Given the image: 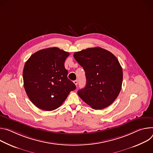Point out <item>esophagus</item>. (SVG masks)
<instances>
[{"mask_svg":"<svg viewBox=\"0 0 153 153\" xmlns=\"http://www.w3.org/2000/svg\"><path fill=\"white\" fill-rule=\"evenodd\" d=\"M74 84H75L76 86H77V84H78V81H77V80H75V81H74Z\"/></svg>","mask_w":153,"mask_h":153,"instance_id":"34e87169","label":"esophagus"}]
</instances>
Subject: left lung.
Returning a JSON list of instances; mask_svg holds the SVG:
<instances>
[{"label": "left lung", "mask_w": 153, "mask_h": 153, "mask_svg": "<svg viewBox=\"0 0 153 153\" xmlns=\"http://www.w3.org/2000/svg\"><path fill=\"white\" fill-rule=\"evenodd\" d=\"M86 72V87L78 91L79 97L94 109L110 106L122 85V68L117 58L100 47L89 48L74 54Z\"/></svg>", "instance_id": "1"}]
</instances>
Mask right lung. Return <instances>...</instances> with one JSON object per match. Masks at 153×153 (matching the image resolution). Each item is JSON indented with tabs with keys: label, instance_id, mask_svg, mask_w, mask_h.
Instances as JSON below:
<instances>
[{
	"label": "right lung",
	"instance_id": "1",
	"mask_svg": "<svg viewBox=\"0 0 153 153\" xmlns=\"http://www.w3.org/2000/svg\"><path fill=\"white\" fill-rule=\"evenodd\" d=\"M69 53L58 47L42 49L33 54L23 70L27 96L36 107L50 111L59 108L75 84L67 78L64 62Z\"/></svg>",
	"mask_w": 153,
	"mask_h": 153
}]
</instances>
